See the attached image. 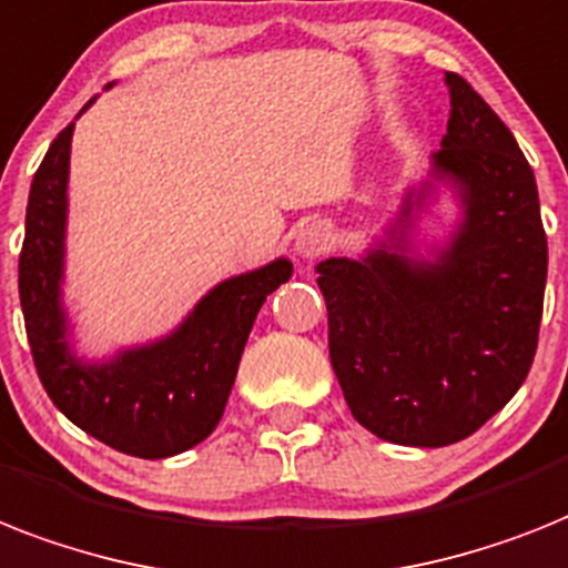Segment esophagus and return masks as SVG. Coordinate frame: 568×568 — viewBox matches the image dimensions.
<instances>
[{
    "label": "esophagus",
    "mask_w": 568,
    "mask_h": 568,
    "mask_svg": "<svg viewBox=\"0 0 568 568\" xmlns=\"http://www.w3.org/2000/svg\"><path fill=\"white\" fill-rule=\"evenodd\" d=\"M327 246H331V232H327L322 223H307V226L298 229V234H295V243H293L295 255L304 257V261H311V257L322 255Z\"/></svg>",
    "instance_id": "34e87169"
}]
</instances>
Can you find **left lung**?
Masks as SVG:
<instances>
[{
  "label": "left lung",
  "instance_id": "obj_1",
  "mask_svg": "<svg viewBox=\"0 0 568 568\" xmlns=\"http://www.w3.org/2000/svg\"><path fill=\"white\" fill-rule=\"evenodd\" d=\"M444 83L447 133L424 180L406 185L363 255L316 264L351 415L400 447L462 442L517 395L546 290L531 165L470 83L453 72ZM442 193L457 220L444 239H420L419 220Z\"/></svg>",
  "mask_w": 568,
  "mask_h": 568
}]
</instances>
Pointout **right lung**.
I'll use <instances>...</instances> for the list:
<instances>
[{
  "instance_id": "right-lung-1",
  "label": "right lung",
  "mask_w": 568,
  "mask_h": 568,
  "mask_svg": "<svg viewBox=\"0 0 568 568\" xmlns=\"http://www.w3.org/2000/svg\"><path fill=\"white\" fill-rule=\"evenodd\" d=\"M92 104L95 98L74 121ZM74 121L37 168L26 209L20 304L37 374L65 418L106 447L135 458L180 456L223 418L257 311L290 281L293 261L281 255L220 281L165 336L106 357L81 354L63 298Z\"/></svg>"
}]
</instances>
